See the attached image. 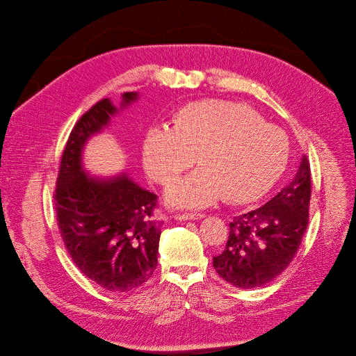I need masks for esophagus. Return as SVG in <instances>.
<instances>
[{
  "mask_svg": "<svg viewBox=\"0 0 356 356\" xmlns=\"http://www.w3.org/2000/svg\"><path fill=\"white\" fill-rule=\"evenodd\" d=\"M204 215L203 213H177V215L174 216L177 220H196V219H202Z\"/></svg>",
  "mask_w": 356,
  "mask_h": 356,
  "instance_id": "esophagus-1",
  "label": "esophagus"
}]
</instances>
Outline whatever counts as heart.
<instances>
[{
  "label": "heart",
  "instance_id": "heart-1",
  "mask_svg": "<svg viewBox=\"0 0 356 356\" xmlns=\"http://www.w3.org/2000/svg\"><path fill=\"white\" fill-rule=\"evenodd\" d=\"M202 168L170 186L172 202L204 206L219 196L229 203L259 199L285 171L288 137L264 123L248 105L203 99L184 106L174 129L153 127L143 145L152 178L167 184L195 161Z\"/></svg>",
  "mask_w": 356,
  "mask_h": 356
}]
</instances>
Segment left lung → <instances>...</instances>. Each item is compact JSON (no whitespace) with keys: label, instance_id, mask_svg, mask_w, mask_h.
<instances>
[{"label":"left lung","instance_id":"8db88e82","mask_svg":"<svg viewBox=\"0 0 356 356\" xmlns=\"http://www.w3.org/2000/svg\"><path fill=\"white\" fill-rule=\"evenodd\" d=\"M310 196V163L303 156L286 188L233 219L225 251L213 257L216 272L241 289L264 286L280 275L296 257L307 230Z\"/></svg>","mask_w":356,"mask_h":356}]
</instances>
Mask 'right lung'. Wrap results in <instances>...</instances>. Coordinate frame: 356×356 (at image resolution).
Here are the masks:
<instances>
[{
    "mask_svg": "<svg viewBox=\"0 0 356 356\" xmlns=\"http://www.w3.org/2000/svg\"><path fill=\"white\" fill-rule=\"evenodd\" d=\"M136 98V92H124L123 106ZM115 112L109 99H101L79 119L61 156L53 197L61 238L79 269L106 291L130 292L157 266V195L126 175L97 179L81 167L86 141Z\"/></svg>",
    "mask_w": 356,
    "mask_h": 356,
    "instance_id": "right-lung-1",
    "label": "right lung"
}]
</instances>
